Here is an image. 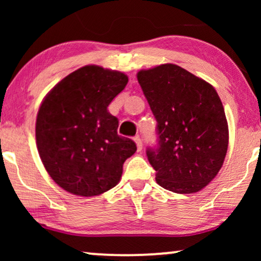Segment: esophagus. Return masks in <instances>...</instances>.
<instances>
[{
  "label": "esophagus",
  "instance_id": "34e87169",
  "mask_svg": "<svg viewBox=\"0 0 261 261\" xmlns=\"http://www.w3.org/2000/svg\"><path fill=\"white\" fill-rule=\"evenodd\" d=\"M134 141H135V144H137L138 151H141V149H142V140H141V138L139 137V135H137V137L134 138Z\"/></svg>",
  "mask_w": 261,
  "mask_h": 261
}]
</instances>
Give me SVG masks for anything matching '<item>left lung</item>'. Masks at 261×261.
Instances as JSON below:
<instances>
[{"label":"left lung","mask_w":261,"mask_h":261,"mask_svg":"<svg viewBox=\"0 0 261 261\" xmlns=\"http://www.w3.org/2000/svg\"><path fill=\"white\" fill-rule=\"evenodd\" d=\"M138 82L156 120V145L146 151L160 187L194 194L223 165L228 123L213 85L174 64L138 72Z\"/></svg>","instance_id":"1"}]
</instances>
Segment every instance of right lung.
<instances>
[{
	"label": "right lung",
	"mask_w": 261,
	"mask_h": 261,
	"mask_svg": "<svg viewBox=\"0 0 261 261\" xmlns=\"http://www.w3.org/2000/svg\"><path fill=\"white\" fill-rule=\"evenodd\" d=\"M128 83L119 71L87 65L59 82L39 108L35 139L46 171L60 188L91 197L119 183L126 159L137 151L117 134L108 106Z\"/></svg>",
	"instance_id": "1"
}]
</instances>
